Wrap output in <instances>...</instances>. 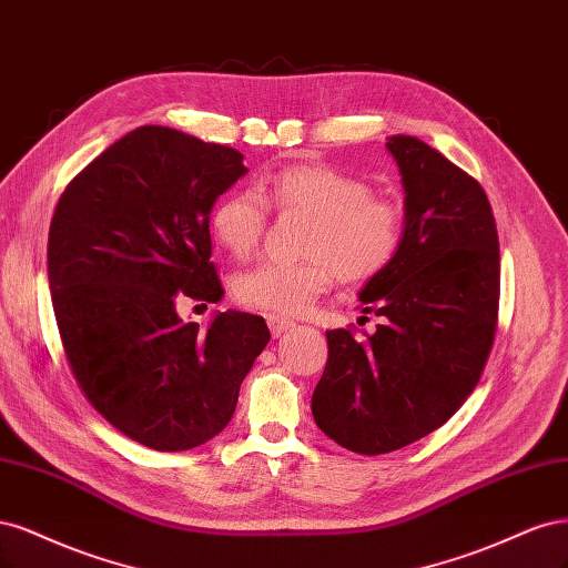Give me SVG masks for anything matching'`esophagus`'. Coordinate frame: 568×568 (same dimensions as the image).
<instances>
[{
	"label": "esophagus",
	"instance_id": "34e87169",
	"mask_svg": "<svg viewBox=\"0 0 568 568\" xmlns=\"http://www.w3.org/2000/svg\"><path fill=\"white\" fill-rule=\"evenodd\" d=\"M266 321H268V327H271V335L273 337H281L283 333H287L290 327H292V321L281 318V316H268Z\"/></svg>",
	"mask_w": 568,
	"mask_h": 568
}]
</instances>
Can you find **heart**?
<instances>
[{
	"label": "heart",
	"instance_id": "obj_1",
	"mask_svg": "<svg viewBox=\"0 0 568 568\" xmlns=\"http://www.w3.org/2000/svg\"><path fill=\"white\" fill-rule=\"evenodd\" d=\"M368 181L327 164H292L271 174L257 191H233L210 212L214 241L235 260L257 250L266 226V203L314 219L302 264L264 262L233 283L235 297L250 308L300 316L333 285L365 283L392 264L404 237V214L387 197L371 195Z\"/></svg>",
	"mask_w": 568,
	"mask_h": 568
}]
</instances>
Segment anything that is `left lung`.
Returning a JSON list of instances; mask_svg holds the SVG:
<instances>
[{
	"instance_id": "left-lung-1",
	"label": "left lung",
	"mask_w": 568,
	"mask_h": 568,
	"mask_svg": "<svg viewBox=\"0 0 568 568\" xmlns=\"http://www.w3.org/2000/svg\"><path fill=\"white\" fill-rule=\"evenodd\" d=\"M404 184V237L392 264L358 292L382 316L365 339L327 331V363L311 410L361 455L404 448L457 413L477 387L496 337L500 252L490 203L425 141L387 139Z\"/></svg>"
}]
</instances>
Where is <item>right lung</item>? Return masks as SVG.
Here are the masks:
<instances>
[{
  "label": "right lung",
  "instance_id": "1",
  "mask_svg": "<svg viewBox=\"0 0 568 568\" xmlns=\"http://www.w3.org/2000/svg\"><path fill=\"white\" fill-rule=\"evenodd\" d=\"M247 174L243 153L160 124L124 134L70 181L49 229V290L89 404L153 450L222 432L271 339L264 318L216 311L203 331L176 304H216L210 212Z\"/></svg>",
  "mask_w": 568,
  "mask_h": 568
}]
</instances>
